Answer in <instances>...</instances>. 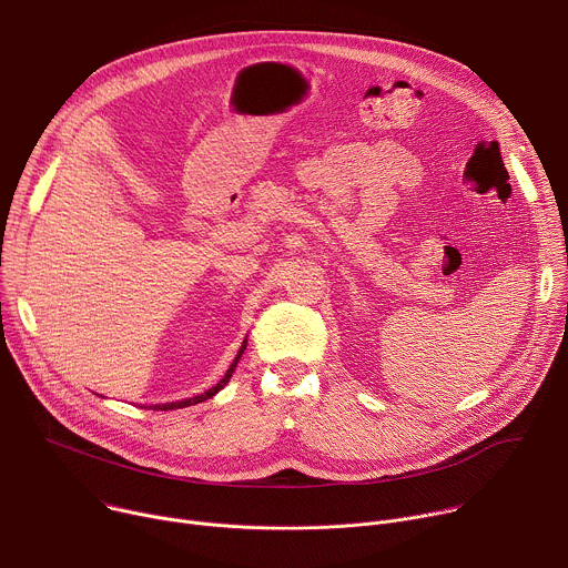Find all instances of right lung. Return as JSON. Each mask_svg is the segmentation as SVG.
I'll return each instance as SVG.
<instances>
[{
	"mask_svg": "<svg viewBox=\"0 0 568 568\" xmlns=\"http://www.w3.org/2000/svg\"><path fill=\"white\" fill-rule=\"evenodd\" d=\"M245 348H247V339L242 342V346H240V351H237V355H235V359H233V364L229 366V371L224 373V377L213 386V388H209L206 393H202V395H195V397H191V399H182V402H169V404H154V412H173V409H184V407H191V404H197V402H204V399H209V397H213L220 388H224L226 386V382L231 379V375H233V371H235V366H237V362H240V357H242V353H245Z\"/></svg>",
	"mask_w": 568,
	"mask_h": 568,
	"instance_id": "obj_1",
	"label": "right lung"
}]
</instances>
